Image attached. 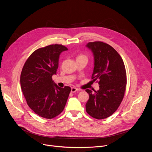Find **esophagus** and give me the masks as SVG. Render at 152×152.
<instances>
[{"label":"esophagus","mask_w":152,"mask_h":152,"mask_svg":"<svg viewBox=\"0 0 152 152\" xmlns=\"http://www.w3.org/2000/svg\"><path fill=\"white\" fill-rule=\"evenodd\" d=\"M79 90L77 89V88H75V87H72V88H71V92L72 93H75L76 91H78Z\"/></svg>","instance_id":"1"}]
</instances>
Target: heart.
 I'll use <instances>...</instances> for the list:
<instances>
[{
    "mask_svg": "<svg viewBox=\"0 0 152 152\" xmlns=\"http://www.w3.org/2000/svg\"><path fill=\"white\" fill-rule=\"evenodd\" d=\"M82 57H85V58H86V56H83V55H80V56H79L77 57V58H82Z\"/></svg>",
    "mask_w": 152,
    "mask_h": 152,
    "instance_id": "obj_1",
    "label": "heart"
}]
</instances>
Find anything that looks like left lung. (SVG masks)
I'll return each instance as SVG.
<instances>
[{
    "label": "left lung",
    "instance_id": "1",
    "mask_svg": "<svg viewBox=\"0 0 152 152\" xmlns=\"http://www.w3.org/2000/svg\"><path fill=\"white\" fill-rule=\"evenodd\" d=\"M86 47L94 56L93 80H99L98 91L86 90L89 99L86 111L96 119L111 116L120 106L125 92L126 73L123 61L110 45L100 41L88 42Z\"/></svg>",
    "mask_w": 152,
    "mask_h": 152
}]
</instances>
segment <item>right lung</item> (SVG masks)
I'll return each instance as SVG.
<instances>
[{
  "mask_svg": "<svg viewBox=\"0 0 152 152\" xmlns=\"http://www.w3.org/2000/svg\"><path fill=\"white\" fill-rule=\"evenodd\" d=\"M68 49L53 45L34 51L26 61L20 76L23 94L31 109L41 117L51 119L64 109L71 91L52 80L56 74L60 54Z\"/></svg>",
  "mask_w": 152,
  "mask_h": 152,
  "instance_id": "1",
  "label": "right lung"
}]
</instances>
